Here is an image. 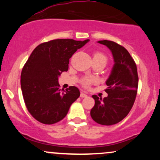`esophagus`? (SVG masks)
<instances>
[{
  "label": "esophagus",
  "mask_w": 160,
  "mask_h": 160,
  "mask_svg": "<svg viewBox=\"0 0 160 160\" xmlns=\"http://www.w3.org/2000/svg\"><path fill=\"white\" fill-rule=\"evenodd\" d=\"M80 97H81V98H86V97H87V95H86L85 92H80Z\"/></svg>",
  "instance_id": "obj_1"
}]
</instances>
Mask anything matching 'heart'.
<instances>
[{"instance_id": "1", "label": "heart", "mask_w": 160, "mask_h": 160, "mask_svg": "<svg viewBox=\"0 0 160 160\" xmlns=\"http://www.w3.org/2000/svg\"><path fill=\"white\" fill-rule=\"evenodd\" d=\"M93 60H98V61H103L104 62H107L108 61V57L104 54V53L101 52H95L93 54ZM95 82L94 78H86L82 80V86H85V87H89L92 82Z\"/></svg>"}]
</instances>
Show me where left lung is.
<instances>
[{
  "mask_svg": "<svg viewBox=\"0 0 160 160\" xmlns=\"http://www.w3.org/2000/svg\"><path fill=\"white\" fill-rule=\"evenodd\" d=\"M110 49L114 59L111 74L106 81L108 96L102 99L92 95L95 105L90 115L97 123L111 126L122 120L132 108L137 95V66L127 49L111 40H99Z\"/></svg>",
  "mask_w": 160,
  "mask_h": 160,
  "instance_id": "1",
  "label": "left lung"
}]
</instances>
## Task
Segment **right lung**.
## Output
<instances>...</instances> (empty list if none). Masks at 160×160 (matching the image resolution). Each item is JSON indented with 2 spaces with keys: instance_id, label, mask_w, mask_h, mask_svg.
I'll return each mask as SVG.
<instances>
[{
  "instance_id": "1",
  "label": "right lung",
  "mask_w": 160,
  "mask_h": 160,
  "mask_svg": "<svg viewBox=\"0 0 160 160\" xmlns=\"http://www.w3.org/2000/svg\"><path fill=\"white\" fill-rule=\"evenodd\" d=\"M89 40L56 39L40 43L29 56L21 73V89L25 105L35 120L51 125L65 118L80 90L59 89L58 76L68 70L69 59Z\"/></svg>"
}]
</instances>
